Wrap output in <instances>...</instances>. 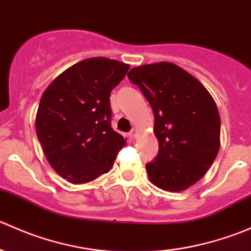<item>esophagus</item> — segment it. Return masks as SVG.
<instances>
[{
    "instance_id": "esophagus-1",
    "label": "esophagus",
    "mask_w": 251,
    "mask_h": 251,
    "mask_svg": "<svg viewBox=\"0 0 251 251\" xmlns=\"http://www.w3.org/2000/svg\"><path fill=\"white\" fill-rule=\"evenodd\" d=\"M137 133H138L137 128H132V131H131V132L128 133V137H130V138H136V137H137Z\"/></svg>"
}]
</instances>
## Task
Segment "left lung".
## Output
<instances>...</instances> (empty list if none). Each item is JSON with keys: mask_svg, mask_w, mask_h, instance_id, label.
Wrapping results in <instances>:
<instances>
[{"mask_svg": "<svg viewBox=\"0 0 251 251\" xmlns=\"http://www.w3.org/2000/svg\"><path fill=\"white\" fill-rule=\"evenodd\" d=\"M154 113L159 153L146 165L153 184L169 192L193 186L219 153L221 120L203 83L169 62L132 68L127 74Z\"/></svg>", "mask_w": 251, "mask_h": 251, "instance_id": "obj_1", "label": "left lung"}]
</instances>
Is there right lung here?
Masks as SVG:
<instances>
[{"label":"right lung","mask_w":251,"mask_h":251,"mask_svg":"<svg viewBox=\"0 0 251 251\" xmlns=\"http://www.w3.org/2000/svg\"><path fill=\"white\" fill-rule=\"evenodd\" d=\"M130 65L104 57L81 60L42 93L35 127L46 159L74 184L107 174L126 140L111 128L110 92Z\"/></svg>","instance_id":"add662e5"}]
</instances>
